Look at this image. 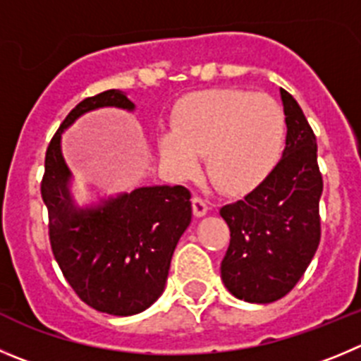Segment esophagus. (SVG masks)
I'll return each instance as SVG.
<instances>
[{
    "label": "esophagus",
    "mask_w": 361,
    "mask_h": 361,
    "mask_svg": "<svg viewBox=\"0 0 361 361\" xmlns=\"http://www.w3.org/2000/svg\"><path fill=\"white\" fill-rule=\"evenodd\" d=\"M192 210H194V215H196V217H203V215H207L208 214L207 201L201 200V197H192Z\"/></svg>",
    "instance_id": "1"
}]
</instances>
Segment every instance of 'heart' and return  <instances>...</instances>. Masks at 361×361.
I'll return each instance as SVG.
<instances>
[{"instance_id": "b5f03b06", "label": "heart", "mask_w": 361, "mask_h": 361, "mask_svg": "<svg viewBox=\"0 0 361 361\" xmlns=\"http://www.w3.org/2000/svg\"><path fill=\"white\" fill-rule=\"evenodd\" d=\"M285 144V114L264 92L215 89L181 104L174 128L158 135L164 167L178 180L194 176L207 158L212 183L228 194L257 187L278 164Z\"/></svg>"}]
</instances>
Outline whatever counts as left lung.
Listing matches in <instances>:
<instances>
[{
  "label": "left lung",
  "mask_w": 361,
  "mask_h": 361,
  "mask_svg": "<svg viewBox=\"0 0 361 361\" xmlns=\"http://www.w3.org/2000/svg\"><path fill=\"white\" fill-rule=\"evenodd\" d=\"M287 142L281 160L242 201L221 208L230 247L221 264L224 287L247 302H272L295 287L321 240L322 176L315 135L298 101L279 89Z\"/></svg>",
  "instance_id": "left-lung-1"
}]
</instances>
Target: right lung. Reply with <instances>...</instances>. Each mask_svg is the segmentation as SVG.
Segmentation results:
<instances>
[{"label":"right lung","mask_w":361,"mask_h":361,"mask_svg":"<svg viewBox=\"0 0 361 361\" xmlns=\"http://www.w3.org/2000/svg\"><path fill=\"white\" fill-rule=\"evenodd\" d=\"M99 109L135 112V103L128 92L112 89L76 104L46 151L40 192L53 255L67 283L97 312L128 317L164 294L173 252L192 221L190 192L181 185H153L80 204L62 133Z\"/></svg>","instance_id":"right-lung-1"}]
</instances>
